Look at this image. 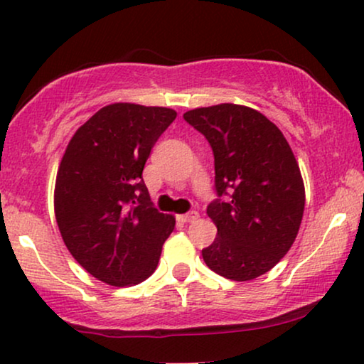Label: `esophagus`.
<instances>
[{
	"instance_id": "esophagus-1",
	"label": "esophagus",
	"mask_w": 364,
	"mask_h": 364,
	"mask_svg": "<svg viewBox=\"0 0 364 364\" xmlns=\"http://www.w3.org/2000/svg\"><path fill=\"white\" fill-rule=\"evenodd\" d=\"M198 218H200V213H198V211H188V213H185V215H179L178 221L193 223V221H196Z\"/></svg>"
}]
</instances>
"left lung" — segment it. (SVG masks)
<instances>
[{
	"instance_id": "obj_1",
	"label": "left lung",
	"mask_w": 364,
	"mask_h": 364,
	"mask_svg": "<svg viewBox=\"0 0 364 364\" xmlns=\"http://www.w3.org/2000/svg\"><path fill=\"white\" fill-rule=\"evenodd\" d=\"M183 118L215 154L218 198L206 213L218 236L201 251L203 259L228 279L268 273L291 248L304 211L303 178L287 138L264 114L241 105L196 108Z\"/></svg>"
}]
</instances>
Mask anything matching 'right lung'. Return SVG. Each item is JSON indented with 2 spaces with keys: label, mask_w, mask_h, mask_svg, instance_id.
<instances>
[{
  "label": "right lung",
  "mask_w": 364,
  "mask_h": 364,
  "mask_svg": "<svg viewBox=\"0 0 364 364\" xmlns=\"http://www.w3.org/2000/svg\"><path fill=\"white\" fill-rule=\"evenodd\" d=\"M176 118L161 106L114 103L77 128L63 154L55 215L77 263L111 287H132L156 269L174 218L153 206L144 163Z\"/></svg>",
  "instance_id": "add662e5"
}]
</instances>
